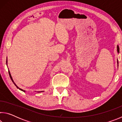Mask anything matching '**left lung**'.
I'll return each instance as SVG.
<instances>
[{
    "label": "left lung",
    "instance_id": "obj_1",
    "mask_svg": "<svg viewBox=\"0 0 122 122\" xmlns=\"http://www.w3.org/2000/svg\"><path fill=\"white\" fill-rule=\"evenodd\" d=\"M117 53H119V48L118 45H117ZM117 66H118V59H117Z\"/></svg>",
    "mask_w": 122,
    "mask_h": 122
}]
</instances>
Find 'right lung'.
Returning a JSON list of instances; mask_svg holds the SVG:
<instances>
[{
	"instance_id": "right-lung-1",
	"label": "right lung",
	"mask_w": 122,
	"mask_h": 122,
	"mask_svg": "<svg viewBox=\"0 0 122 122\" xmlns=\"http://www.w3.org/2000/svg\"><path fill=\"white\" fill-rule=\"evenodd\" d=\"M6 65H7V60H6ZM9 75H10V78H11V80H12V81L13 82V83L14 84V85H15L16 86V88H17L18 89H19V90H21V91H22V92H25L26 91L25 90H23V89H21V88H19L18 87V86L16 85V84L14 83V81H13V78H12V76H11V73H10V71H9ZM44 91H39V92H38V93H40V92H44Z\"/></svg>"
}]
</instances>
